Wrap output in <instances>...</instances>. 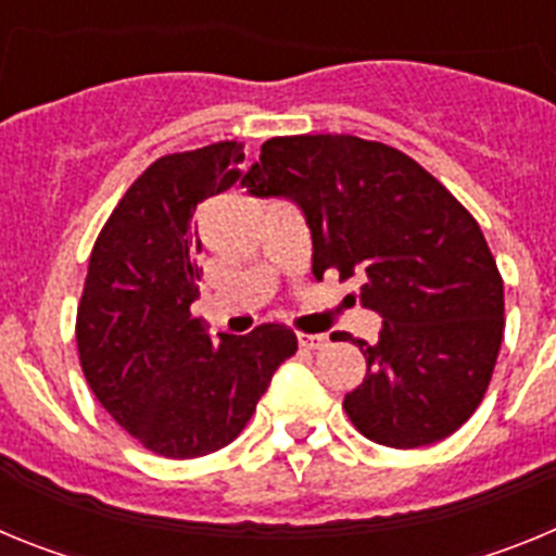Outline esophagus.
<instances>
[{
    "label": "esophagus",
    "instance_id": "1",
    "mask_svg": "<svg viewBox=\"0 0 556 556\" xmlns=\"http://www.w3.org/2000/svg\"><path fill=\"white\" fill-rule=\"evenodd\" d=\"M298 345L303 351H320V348L328 345L326 333H298Z\"/></svg>",
    "mask_w": 556,
    "mask_h": 556
}]
</instances>
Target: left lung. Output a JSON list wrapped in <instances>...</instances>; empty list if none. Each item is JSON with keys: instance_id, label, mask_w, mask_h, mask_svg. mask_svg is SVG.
Here are the masks:
<instances>
[{"instance_id": "8db88e82", "label": "left lung", "mask_w": 556, "mask_h": 556, "mask_svg": "<svg viewBox=\"0 0 556 556\" xmlns=\"http://www.w3.org/2000/svg\"><path fill=\"white\" fill-rule=\"evenodd\" d=\"M242 186L292 200L312 230V269L362 278L378 342L353 339L367 376L345 412L367 440L420 448L481 404L504 337V281L484 233L424 166L356 136H281ZM333 339H345L337 333Z\"/></svg>"}]
</instances>
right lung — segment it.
Listing matches in <instances>:
<instances>
[{
	"label": "right lung",
	"instance_id": "add662e5",
	"mask_svg": "<svg viewBox=\"0 0 556 556\" xmlns=\"http://www.w3.org/2000/svg\"><path fill=\"white\" fill-rule=\"evenodd\" d=\"M244 144L164 155L125 191L102 228L77 308L88 387L144 448L194 459L233 443L273 372L298 351L287 326L211 337L191 317L203 267L198 205L242 175Z\"/></svg>",
	"mask_w": 556,
	"mask_h": 556
}]
</instances>
